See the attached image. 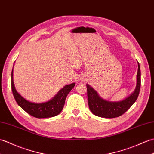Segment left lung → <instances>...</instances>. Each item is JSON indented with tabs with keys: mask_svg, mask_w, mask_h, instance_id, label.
<instances>
[{
	"mask_svg": "<svg viewBox=\"0 0 154 154\" xmlns=\"http://www.w3.org/2000/svg\"><path fill=\"white\" fill-rule=\"evenodd\" d=\"M138 64L137 73V83L134 92L126 99L120 102H109L101 98L90 85H87V97L89 109L95 116L114 118L122 116L133 106L137 100L140 89V68Z\"/></svg>",
	"mask_w": 154,
	"mask_h": 154,
	"instance_id": "8db88e82",
	"label": "left lung"
}]
</instances>
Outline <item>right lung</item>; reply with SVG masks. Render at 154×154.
<instances>
[{
  "mask_svg": "<svg viewBox=\"0 0 154 154\" xmlns=\"http://www.w3.org/2000/svg\"><path fill=\"white\" fill-rule=\"evenodd\" d=\"M75 85V83H73L66 85L51 100L45 103H36L26 100L16 91L13 82V70L11 74L12 91L17 103L25 112L39 119L54 117L60 113L63 108L67 95L74 87Z\"/></svg>",
  "mask_w": 154,
  "mask_h": 154,
  "instance_id": "1",
  "label": "right lung"
}]
</instances>
